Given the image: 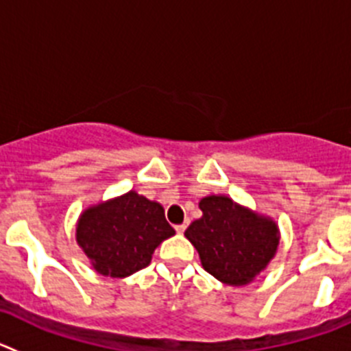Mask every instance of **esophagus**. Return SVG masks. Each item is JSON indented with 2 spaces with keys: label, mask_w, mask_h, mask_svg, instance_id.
<instances>
[{
  "label": "esophagus",
  "mask_w": 351,
  "mask_h": 351,
  "mask_svg": "<svg viewBox=\"0 0 351 351\" xmlns=\"http://www.w3.org/2000/svg\"><path fill=\"white\" fill-rule=\"evenodd\" d=\"M186 228H188V223H182V225L176 226V232H178V234H184Z\"/></svg>",
  "instance_id": "34e87169"
}]
</instances>
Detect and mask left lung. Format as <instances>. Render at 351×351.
Returning <instances> with one entry per match:
<instances>
[{"mask_svg":"<svg viewBox=\"0 0 351 351\" xmlns=\"http://www.w3.org/2000/svg\"><path fill=\"white\" fill-rule=\"evenodd\" d=\"M198 207L202 218L184 235L197 247L202 267L225 285L251 283L276 255L278 225L223 195L202 198Z\"/></svg>","mask_w":351,"mask_h":351,"instance_id":"1","label":"left lung"}]
</instances>
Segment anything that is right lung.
<instances>
[{"label": "right lung", "mask_w": 351, "mask_h": 351, "mask_svg": "<svg viewBox=\"0 0 351 351\" xmlns=\"http://www.w3.org/2000/svg\"><path fill=\"white\" fill-rule=\"evenodd\" d=\"M173 234L160 204L128 191L84 210L75 237L96 272L126 278L147 267L154 250Z\"/></svg>", "instance_id": "add662e5"}]
</instances>
